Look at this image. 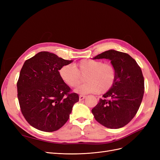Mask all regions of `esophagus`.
Segmentation results:
<instances>
[{"mask_svg":"<svg viewBox=\"0 0 160 160\" xmlns=\"http://www.w3.org/2000/svg\"><path fill=\"white\" fill-rule=\"evenodd\" d=\"M85 98H86V96H85V95H79V100H80V101H81V100H83Z\"/></svg>","mask_w":160,"mask_h":160,"instance_id":"34e87169","label":"esophagus"}]
</instances>
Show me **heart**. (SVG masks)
I'll return each instance as SVG.
<instances>
[{"instance_id":"b5f03b06","label":"heart","mask_w":160,"mask_h":160,"mask_svg":"<svg viewBox=\"0 0 160 160\" xmlns=\"http://www.w3.org/2000/svg\"><path fill=\"white\" fill-rule=\"evenodd\" d=\"M59 74L62 81L72 88H77L81 83V76H85V83L75 90L80 94L105 93L112 88L117 78V70L113 64L89 59H82L73 66L61 67Z\"/></svg>"}]
</instances>
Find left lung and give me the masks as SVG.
I'll use <instances>...</instances> for the list:
<instances>
[{
  "instance_id": "obj_1",
  "label": "left lung",
  "mask_w": 160,
  "mask_h": 160,
  "mask_svg": "<svg viewBox=\"0 0 160 160\" xmlns=\"http://www.w3.org/2000/svg\"><path fill=\"white\" fill-rule=\"evenodd\" d=\"M100 59L111 61L117 70V78L91 112L103 126L119 129L132 121L141 105L144 93L142 71L135 59L123 52L109 50L93 58Z\"/></svg>"
}]
</instances>
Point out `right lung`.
<instances>
[{
	"label": "right lung",
	"mask_w": 160,
	"mask_h": 160,
	"mask_svg": "<svg viewBox=\"0 0 160 160\" xmlns=\"http://www.w3.org/2000/svg\"><path fill=\"white\" fill-rule=\"evenodd\" d=\"M72 61L47 51L25 61L17 81V97L22 114L33 128L52 132L68 121L79 98L62 81L59 70Z\"/></svg>",
	"instance_id": "1"
}]
</instances>
